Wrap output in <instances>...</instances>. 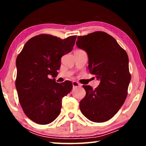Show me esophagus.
Listing matches in <instances>:
<instances>
[{"mask_svg":"<svg viewBox=\"0 0 146 146\" xmlns=\"http://www.w3.org/2000/svg\"><path fill=\"white\" fill-rule=\"evenodd\" d=\"M72 84H73V88H77V87H80V86H81L80 84H79L77 82H75V81H73V82H72Z\"/></svg>","mask_w":146,"mask_h":146,"instance_id":"34e87169","label":"esophagus"}]
</instances>
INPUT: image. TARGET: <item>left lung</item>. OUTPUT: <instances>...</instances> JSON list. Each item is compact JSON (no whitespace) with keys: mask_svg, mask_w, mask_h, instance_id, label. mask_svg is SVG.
Here are the masks:
<instances>
[{"mask_svg":"<svg viewBox=\"0 0 146 146\" xmlns=\"http://www.w3.org/2000/svg\"><path fill=\"white\" fill-rule=\"evenodd\" d=\"M77 38L76 46L88 53L90 73L100 80L95 90L83 86L86 94L80 102V111L92 122H106L118 111L127 97L131 80L127 54L106 32L95 31Z\"/></svg>","mask_w":146,"mask_h":146,"instance_id":"left-lung-1","label":"left lung"}]
</instances>
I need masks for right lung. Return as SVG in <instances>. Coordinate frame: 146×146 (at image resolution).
I'll return each instance as SVG.
<instances>
[{
    "instance_id": "right-lung-1",
    "label": "right lung",
    "mask_w": 146,
    "mask_h": 146,
    "mask_svg": "<svg viewBox=\"0 0 146 146\" xmlns=\"http://www.w3.org/2000/svg\"><path fill=\"white\" fill-rule=\"evenodd\" d=\"M76 35L61 39L40 34L29 39L17 56L15 86L25 115L39 124H48L60 113L62 99L73 88L71 82L59 84L54 77L60 59L72 50Z\"/></svg>"
}]
</instances>
